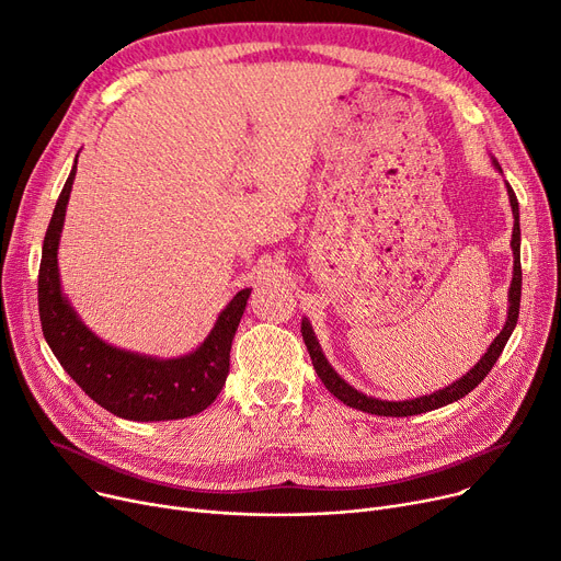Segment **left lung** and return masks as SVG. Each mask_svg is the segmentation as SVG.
I'll list each match as a JSON object with an SVG mask.
<instances>
[{
  "mask_svg": "<svg viewBox=\"0 0 561 561\" xmlns=\"http://www.w3.org/2000/svg\"><path fill=\"white\" fill-rule=\"evenodd\" d=\"M493 165L500 170L497 161L493 159ZM503 172V170H500ZM507 193H510V204H512V211H514V231H512V250H514V275H512V286H510V311H507V322L503 332H500L493 343L489 345V350L484 352V357L470 368L461 379L453 381L450 387L446 389H438L436 393L430 396H421L414 400H402V402H389V400H377L370 398L357 389H352L345 379L339 377V373L328 364L325 355H322V350L318 345V339L309 325V320L302 318V339L305 345L309 350V357L311 364L320 377L322 385L328 387V391L332 396H336L343 404L347 407H355L359 411H366V414H375V416H416V414H425V411L438 409V407H446L463 396H468L473 391L480 381L491 373L493 364L497 362V357L503 355V350L516 328V320H518V309H520V284H523V273H520V222H518V199L512 191V186L507 184Z\"/></svg>",
  "mask_w": 561,
  "mask_h": 561,
  "instance_id": "8db88e82",
  "label": "left lung"
}]
</instances>
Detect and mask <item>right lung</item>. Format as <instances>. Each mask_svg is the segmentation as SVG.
<instances>
[{
	"label": "right lung",
	"instance_id": "1",
	"mask_svg": "<svg viewBox=\"0 0 561 561\" xmlns=\"http://www.w3.org/2000/svg\"><path fill=\"white\" fill-rule=\"evenodd\" d=\"M77 161L56 199L43 241L38 273V311L47 345L64 370L117 419L176 421L199 414L225 387L229 350L245 311L250 290L243 288L220 311L211 334L191 355L176 359L145 357L113 347L88 330L70 307L58 279V241L66 220Z\"/></svg>",
	"mask_w": 561,
	"mask_h": 561
}]
</instances>
